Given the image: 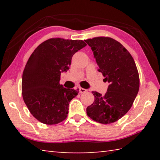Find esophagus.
I'll return each instance as SVG.
<instances>
[{
	"mask_svg": "<svg viewBox=\"0 0 160 160\" xmlns=\"http://www.w3.org/2000/svg\"><path fill=\"white\" fill-rule=\"evenodd\" d=\"M88 91L87 90H85V89H84V88H79V92H80V93H85V92H86Z\"/></svg>",
	"mask_w": 160,
	"mask_h": 160,
	"instance_id": "esophagus-1",
	"label": "esophagus"
}]
</instances>
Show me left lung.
<instances>
[{
    "label": "left lung",
    "mask_w": 160,
    "mask_h": 160,
    "mask_svg": "<svg viewBox=\"0 0 160 160\" xmlns=\"http://www.w3.org/2000/svg\"><path fill=\"white\" fill-rule=\"evenodd\" d=\"M85 41L93 51L98 71L109 83L104 95L93 92L94 101L87 107V114L100 123H113L128 112L138 92L136 65L126 48L112 38L100 37Z\"/></svg>",
    "instance_id": "8db88e82"
}]
</instances>
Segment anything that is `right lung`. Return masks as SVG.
I'll use <instances>...</instances> for the list:
<instances>
[{"mask_svg":"<svg viewBox=\"0 0 160 160\" xmlns=\"http://www.w3.org/2000/svg\"><path fill=\"white\" fill-rule=\"evenodd\" d=\"M86 45L82 40L52 38L32 53L23 71L22 92L29 112L40 122L53 125L66 118L78 90L60 85L61 73L69 70L72 56Z\"/></svg>","mask_w":160,"mask_h":160,"instance_id":"right-lung-1","label":"right lung"}]
</instances>
